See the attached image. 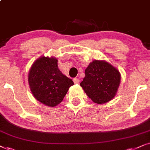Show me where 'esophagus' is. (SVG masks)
<instances>
[{
  "instance_id": "obj_1",
  "label": "esophagus",
  "mask_w": 150,
  "mask_h": 150,
  "mask_svg": "<svg viewBox=\"0 0 150 150\" xmlns=\"http://www.w3.org/2000/svg\"><path fill=\"white\" fill-rule=\"evenodd\" d=\"M73 81L75 83H79V79L78 78H74Z\"/></svg>"
}]
</instances>
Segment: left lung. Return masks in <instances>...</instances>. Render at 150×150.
<instances>
[{
    "mask_svg": "<svg viewBox=\"0 0 150 150\" xmlns=\"http://www.w3.org/2000/svg\"><path fill=\"white\" fill-rule=\"evenodd\" d=\"M120 80L119 71L110 64L94 60L86 69L80 86L93 102L101 104L115 97Z\"/></svg>",
    "mask_w": 150,
    "mask_h": 150,
    "instance_id": "8db88e82",
    "label": "left lung"
}]
</instances>
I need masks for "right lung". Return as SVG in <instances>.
<instances>
[{"label":"right lung","mask_w":150,"mask_h":150,"mask_svg":"<svg viewBox=\"0 0 150 150\" xmlns=\"http://www.w3.org/2000/svg\"><path fill=\"white\" fill-rule=\"evenodd\" d=\"M29 83L35 98L51 107L60 103L69 87L74 84L71 79L59 71L57 59L46 57H40L32 65Z\"/></svg>","instance_id":"1"}]
</instances>
